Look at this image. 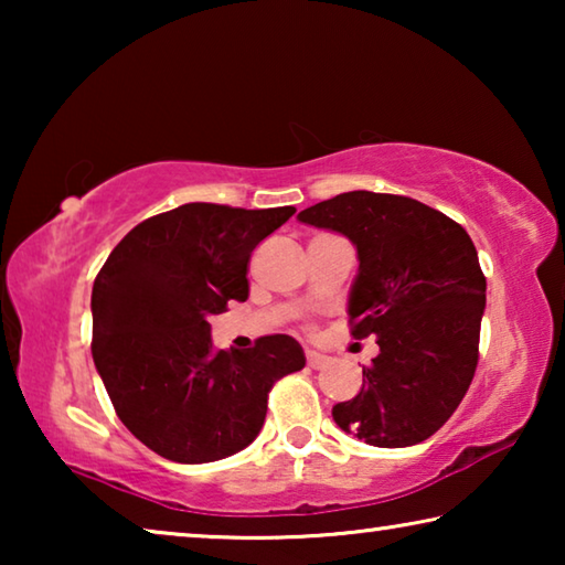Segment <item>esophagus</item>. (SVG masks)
Returning <instances> with one entry per match:
<instances>
[{
  "label": "esophagus",
  "mask_w": 565,
  "mask_h": 565,
  "mask_svg": "<svg viewBox=\"0 0 565 565\" xmlns=\"http://www.w3.org/2000/svg\"><path fill=\"white\" fill-rule=\"evenodd\" d=\"M306 363H309L311 369H323L329 363V356H323L319 351H306Z\"/></svg>",
  "instance_id": "esophagus-1"
}]
</instances>
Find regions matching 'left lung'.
<instances>
[{"mask_svg":"<svg viewBox=\"0 0 565 565\" xmlns=\"http://www.w3.org/2000/svg\"><path fill=\"white\" fill-rule=\"evenodd\" d=\"M359 254L349 296L353 339L376 337L363 386L333 406L347 434L379 448L434 436L461 404L478 363L486 276L461 224L408 196L347 191L303 209Z\"/></svg>","mask_w":565,"mask_h":565,"instance_id":"8db88e82","label":"left lung"}]
</instances>
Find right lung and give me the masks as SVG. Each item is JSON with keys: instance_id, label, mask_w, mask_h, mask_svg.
I'll return each mask as SVG.
<instances>
[{"instance_id": "1", "label": "right lung", "mask_w": 565, "mask_h": 565, "mask_svg": "<svg viewBox=\"0 0 565 565\" xmlns=\"http://www.w3.org/2000/svg\"><path fill=\"white\" fill-rule=\"evenodd\" d=\"M294 206L184 204L131 228L92 289V356L121 424L177 463H209L259 436L271 386L301 371L299 341L214 349L209 319L248 299L256 244Z\"/></svg>"}]
</instances>
